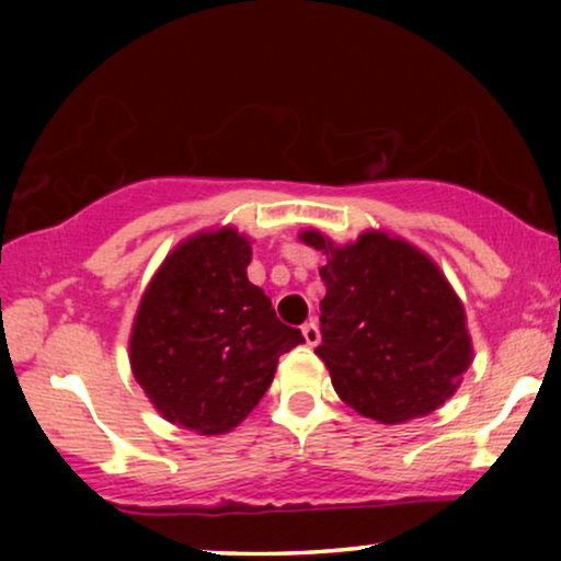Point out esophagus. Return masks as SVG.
I'll use <instances>...</instances> for the list:
<instances>
[{"label": "esophagus", "mask_w": 561, "mask_h": 561, "mask_svg": "<svg viewBox=\"0 0 561 561\" xmlns=\"http://www.w3.org/2000/svg\"><path fill=\"white\" fill-rule=\"evenodd\" d=\"M301 334H304L306 344H311V347H317V344L321 342L319 327H317V321H313V319H309V321H306V324L301 327Z\"/></svg>", "instance_id": "1"}]
</instances>
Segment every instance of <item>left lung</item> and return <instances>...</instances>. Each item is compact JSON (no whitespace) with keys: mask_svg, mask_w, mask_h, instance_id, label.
Returning <instances> with one entry per match:
<instances>
[{"mask_svg":"<svg viewBox=\"0 0 561 561\" xmlns=\"http://www.w3.org/2000/svg\"><path fill=\"white\" fill-rule=\"evenodd\" d=\"M317 355L347 405L380 424L426 416L455 393L472 359L465 309L424 252L382 232L334 248L324 234Z\"/></svg>","mask_w":561,"mask_h":561,"instance_id":"1","label":"left lung"}]
</instances>
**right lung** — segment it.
Listing matches in <instances>:
<instances>
[{
  "mask_svg": "<svg viewBox=\"0 0 561 561\" xmlns=\"http://www.w3.org/2000/svg\"><path fill=\"white\" fill-rule=\"evenodd\" d=\"M250 257V242L229 227L191 237L145 290L129 363L171 424L234 428L271 388L278 357L304 342L248 280Z\"/></svg>",
  "mask_w": 561,
  "mask_h": 561,
  "instance_id": "obj_1",
  "label": "right lung"
}]
</instances>
